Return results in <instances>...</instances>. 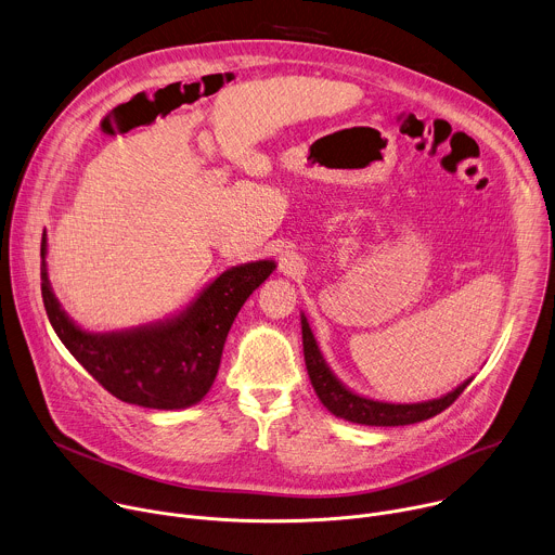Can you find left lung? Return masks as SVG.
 <instances>
[{
	"label": "left lung",
	"instance_id": "8db88e82",
	"mask_svg": "<svg viewBox=\"0 0 555 555\" xmlns=\"http://www.w3.org/2000/svg\"><path fill=\"white\" fill-rule=\"evenodd\" d=\"M300 330H302L305 364H307V373H309L315 395H319V400L332 415L347 420L351 424L409 426V424L430 420V417L439 415L441 411H446L465 390V386L472 382V377H467L456 388L441 395V398L428 400V402H417V404H392V402L371 400V398H364V395L351 390L347 384H343L338 379V375L330 369L319 343H315V338H313L307 315L302 311H300Z\"/></svg>",
	"mask_w": 555,
	"mask_h": 555
}]
</instances>
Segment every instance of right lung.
<instances>
[{
	"label": "right lung",
	"instance_id": "obj_1",
	"mask_svg": "<svg viewBox=\"0 0 555 555\" xmlns=\"http://www.w3.org/2000/svg\"><path fill=\"white\" fill-rule=\"evenodd\" d=\"M46 257L43 232L41 294L59 340L114 398L157 411H180L204 400L236 313L276 270L270 259L234 266L163 321L120 332H88L69 319L54 296Z\"/></svg>",
	"mask_w": 555,
	"mask_h": 555
}]
</instances>
